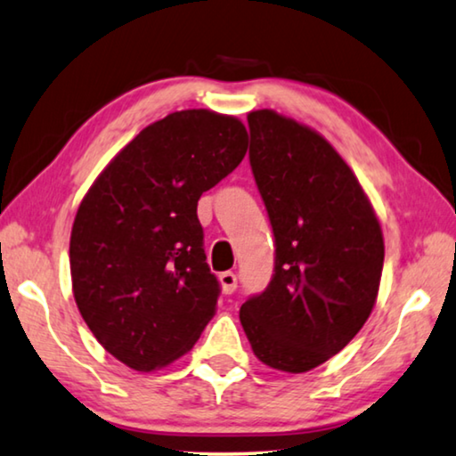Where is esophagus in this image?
Segmentation results:
<instances>
[{
	"label": "esophagus",
	"mask_w": 456,
	"mask_h": 456,
	"mask_svg": "<svg viewBox=\"0 0 456 456\" xmlns=\"http://www.w3.org/2000/svg\"><path fill=\"white\" fill-rule=\"evenodd\" d=\"M219 281H221L223 293L225 295H231L237 289V276L233 274V272H223V274L219 276Z\"/></svg>",
	"instance_id": "34e87169"
}]
</instances>
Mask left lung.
<instances>
[{
    "mask_svg": "<svg viewBox=\"0 0 456 456\" xmlns=\"http://www.w3.org/2000/svg\"><path fill=\"white\" fill-rule=\"evenodd\" d=\"M249 163L276 240L274 276L240 322L257 360L307 372L369 319L383 274V231L348 163L314 128L254 110Z\"/></svg>",
    "mask_w": 456,
    "mask_h": 456,
    "instance_id": "left-lung-1",
    "label": "left lung"
}]
</instances>
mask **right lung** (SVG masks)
I'll use <instances>...</instances> for the list:
<instances>
[{"label":"right lung","mask_w":456,"mask_h":456,"mask_svg":"<svg viewBox=\"0 0 456 456\" xmlns=\"http://www.w3.org/2000/svg\"><path fill=\"white\" fill-rule=\"evenodd\" d=\"M246 151L240 118L172 112L122 147L79 202L73 297L92 334L128 369L151 372L184 356L213 319L219 282L196 207Z\"/></svg>","instance_id":"add662e5"}]
</instances>
